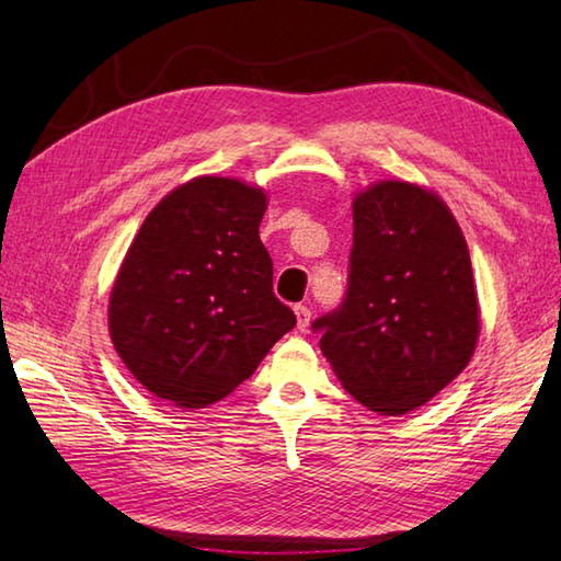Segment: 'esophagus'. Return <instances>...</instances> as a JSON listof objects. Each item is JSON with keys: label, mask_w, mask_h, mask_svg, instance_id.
I'll use <instances>...</instances> for the list:
<instances>
[{"label": "esophagus", "mask_w": 561, "mask_h": 561, "mask_svg": "<svg viewBox=\"0 0 561 561\" xmlns=\"http://www.w3.org/2000/svg\"><path fill=\"white\" fill-rule=\"evenodd\" d=\"M294 313H296V325H299V330H308V325H311V308L308 306H294Z\"/></svg>", "instance_id": "obj_1"}]
</instances>
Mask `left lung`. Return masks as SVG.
<instances>
[{"mask_svg":"<svg viewBox=\"0 0 561 561\" xmlns=\"http://www.w3.org/2000/svg\"><path fill=\"white\" fill-rule=\"evenodd\" d=\"M352 209L347 296L311 328L344 390L398 416L444 390L478 347L468 243L446 202L414 183L380 181Z\"/></svg>","mask_w":561,"mask_h":561,"instance_id":"obj_1","label":"left lung"}]
</instances>
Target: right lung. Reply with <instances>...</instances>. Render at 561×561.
Here are the masks:
<instances>
[{
    "mask_svg": "<svg viewBox=\"0 0 561 561\" xmlns=\"http://www.w3.org/2000/svg\"><path fill=\"white\" fill-rule=\"evenodd\" d=\"M265 209L260 187L199 175L141 224L113 284L108 328L129 374L157 398L207 408L296 325L272 291L257 231Z\"/></svg>",
    "mask_w": 561,
    "mask_h": 561,
    "instance_id": "1",
    "label": "right lung"
}]
</instances>
